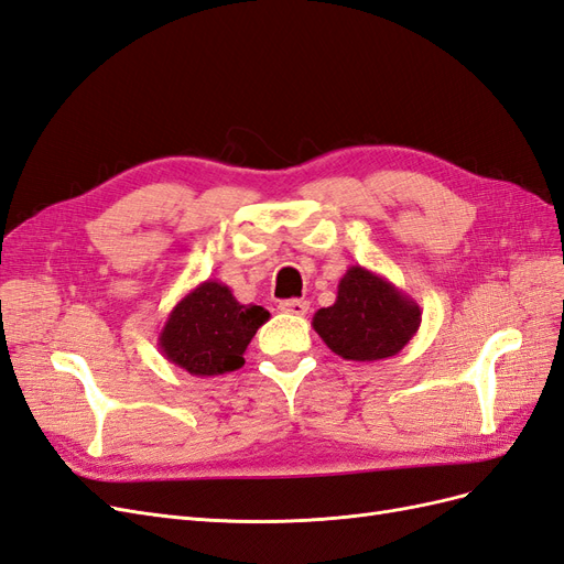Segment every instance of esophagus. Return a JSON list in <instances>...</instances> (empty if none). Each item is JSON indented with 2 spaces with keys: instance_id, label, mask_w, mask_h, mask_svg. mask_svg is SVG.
<instances>
[{
  "instance_id": "esophagus-1",
  "label": "esophagus",
  "mask_w": 564,
  "mask_h": 564,
  "mask_svg": "<svg viewBox=\"0 0 564 564\" xmlns=\"http://www.w3.org/2000/svg\"><path fill=\"white\" fill-rule=\"evenodd\" d=\"M280 311H282V313H286V315L303 317L305 313H308V301H301V299H289V301H282V303H280Z\"/></svg>"
}]
</instances>
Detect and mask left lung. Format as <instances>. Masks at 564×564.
I'll list each match as a JSON object with an SVG mask.
<instances>
[{
    "label": "left lung",
    "instance_id": "8db88e82",
    "mask_svg": "<svg viewBox=\"0 0 564 564\" xmlns=\"http://www.w3.org/2000/svg\"><path fill=\"white\" fill-rule=\"evenodd\" d=\"M419 327V303L362 265H350L338 280L334 305L313 315V329L327 348L352 362L398 355Z\"/></svg>",
    "mask_w": 564,
    "mask_h": 564
}]
</instances>
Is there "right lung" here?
<instances>
[{
	"label": "right lung",
	"mask_w": 564,
	"mask_h": 564,
	"mask_svg": "<svg viewBox=\"0 0 564 564\" xmlns=\"http://www.w3.org/2000/svg\"><path fill=\"white\" fill-rule=\"evenodd\" d=\"M268 317L261 305L237 301L228 284L204 280L169 313L158 346L193 377H218L245 365L242 355Z\"/></svg>",
	"instance_id": "obj_1"
}]
</instances>
